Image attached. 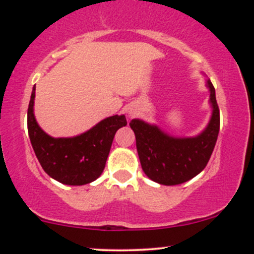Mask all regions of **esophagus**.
I'll return each mask as SVG.
<instances>
[{
    "label": "esophagus",
    "instance_id": "1",
    "mask_svg": "<svg viewBox=\"0 0 254 254\" xmlns=\"http://www.w3.org/2000/svg\"><path fill=\"white\" fill-rule=\"evenodd\" d=\"M136 113V110L133 109V107H129V109H127V117H132L133 115Z\"/></svg>",
    "mask_w": 254,
    "mask_h": 254
}]
</instances>
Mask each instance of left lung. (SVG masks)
I'll return each instance as SVG.
<instances>
[{
	"label": "left lung",
	"instance_id": "left-lung-1",
	"mask_svg": "<svg viewBox=\"0 0 254 254\" xmlns=\"http://www.w3.org/2000/svg\"><path fill=\"white\" fill-rule=\"evenodd\" d=\"M206 87L210 92L211 117L205 129L197 136L174 137L142 119L130 122L142 170L153 182L167 186L179 185L205 168L220 131V111L215 88L209 78Z\"/></svg>",
	"mask_w": 254,
	"mask_h": 254
}]
</instances>
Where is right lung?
<instances>
[{
	"mask_svg": "<svg viewBox=\"0 0 254 254\" xmlns=\"http://www.w3.org/2000/svg\"><path fill=\"white\" fill-rule=\"evenodd\" d=\"M36 86L27 111L31 144L43 170L64 185L80 186L94 182L103 173L113 137L127 125L124 115L103 119L86 132L72 137H52L44 131L34 117Z\"/></svg>",
	"mask_w": 254,
	"mask_h": 254,
	"instance_id": "obj_1",
	"label": "right lung"
}]
</instances>
